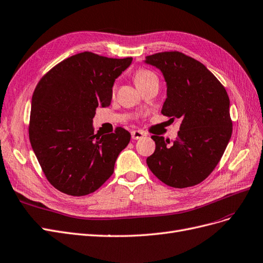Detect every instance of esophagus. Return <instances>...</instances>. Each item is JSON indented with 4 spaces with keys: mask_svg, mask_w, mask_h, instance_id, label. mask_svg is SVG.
Returning <instances> with one entry per match:
<instances>
[{
    "mask_svg": "<svg viewBox=\"0 0 263 263\" xmlns=\"http://www.w3.org/2000/svg\"><path fill=\"white\" fill-rule=\"evenodd\" d=\"M144 135H145V134H144V132L139 131V130H134V131L131 132V137H132L133 140H140L144 137Z\"/></svg>",
    "mask_w": 263,
    "mask_h": 263,
    "instance_id": "obj_1",
    "label": "esophagus"
}]
</instances>
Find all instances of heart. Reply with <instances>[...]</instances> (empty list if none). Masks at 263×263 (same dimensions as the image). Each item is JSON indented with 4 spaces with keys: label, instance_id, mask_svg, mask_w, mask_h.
Instances as JSON below:
<instances>
[{
    "label": "heart",
    "instance_id": "b5f03b06",
    "mask_svg": "<svg viewBox=\"0 0 263 263\" xmlns=\"http://www.w3.org/2000/svg\"><path fill=\"white\" fill-rule=\"evenodd\" d=\"M157 81L156 75L148 70H139L134 74V82L138 87H141L143 84H145L149 81Z\"/></svg>",
    "mask_w": 263,
    "mask_h": 263
}]
</instances>
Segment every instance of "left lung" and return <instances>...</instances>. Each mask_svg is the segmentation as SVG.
<instances>
[{
	"instance_id": "obj_1",
	"label": "left lung",
	"mask_w": 263,
	"mask_h": 263,
	"mask_svg": "<svg viewBox=\"0 0 263 263\" xmlns=\"http://www.w3.org/2000/svg\"><path fill=\"white\" fill-rule=\"evenodd\" d=\"M144 62L162 72L166 82L162 114L181 119L172 145L164 137H152L156 148L146 164L167 185L192 187L213 172L231 140L230 98L204 65L181 52L152 54Z\"/></svg>"
}]
</instances>
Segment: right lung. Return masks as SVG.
Listing matches in <instances>:
<instances>
[{"instance_id":"right-lung-1","label":"right lung","mask_w":263,"mask_h":263,"mask_svg":"<svg viewBox=\"0 0 263 263\" xmlns=\"http://www.w3.org/2000/svg\"><path fill=\"white\" fill-rule=\"evenodd\" d=\"M132 58L91 52L67 58L42 78L33 91L29 140L47 179L55 189L81 197L96 191L112 175L131 134L94 133L97 108L108 107L116 79Z\"/></svg>"}]
</instances>
